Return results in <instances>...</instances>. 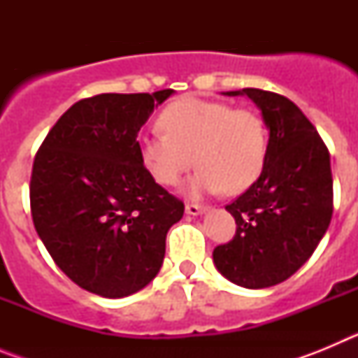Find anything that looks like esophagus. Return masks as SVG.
<instances>
[{
    "label": "esophagus",
    "mask_w": 358,
    "mask_h": 358,
    "mask_svg": "<svg viewBox=\"0 0 358 358\" xmlns=\"http://www.w3.org/2000/svg\"><path fill=\"white\" fill-rule=\"evenodd\" d=\"M204 211H208V206H201V204H186V213L188 215H194V217H197V215H202Z\"/></svg>",
    "instance_id": "esophagus-1"
}]
</instances>
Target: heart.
<instances>
[{
    "label": "heart",
    "instance_id": "b5f03b06",
    "mask_svg": "<svg viewBox=\"0 0 358 358\" xmlns=\"http://www.w3.org/2000/svg\"><path fill=\"white\" fill-rule=\"evenodd\" d=\"M163 134L141 136L138 148L147 172L163 186H177L192 166V197L240 194L258 181L267 163L268 131L255 109L231 103L181 98L157 118Z\"/></svg>",
    "mask_w": 358,
    "mask_h": 358
}]
</instances>
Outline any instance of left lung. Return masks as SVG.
<instances>
[{"mask_svg":"<svg viewBox=\"0 0 358 358\" xmlns=\"http://www.w3.org/2000/svg\"><path fill=\"white\" fill-rule=\"evenodd\" d=\"M268 129L267 163L258 181L226 210L236 233L213 251L224 278L265 289L285 281L308 260L327 233L334 211L330 152L315 127L289 98L245 87Z\"/></svg>","mask_w":358,"mask_h":358,"instance_id":"obj_1","label":"left lung"}]
</instances>
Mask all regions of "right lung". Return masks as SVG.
Listing matches in <instances>:
<instances>
[{"instance_id": "right-lung-1", "label": "right lung", "mask_w": 358, "mask_h": 358, "mask_svg": "<svg viewBox=\"0 0 358 358\" xmlns=\"http://www.w3.org/2000/svg\"><path fill=\"white\" fill-rule=\"evenodd\" d=\"M173 90L73 103L34 159L31 218L59 268L87 292L125 297L159 273L185 204L147 172L136 140Z\"/></svg>"}]
</instances>
